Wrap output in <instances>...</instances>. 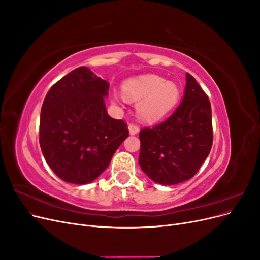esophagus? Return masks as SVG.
Wrapping results in <instances>:
<instances>
[{
    "mask_svg": "<svg viewBox=\"0 0 260 260\" xmlns=\"http://www.w3.org/2000/svg\"><path fill=\"white\" fill-rule=\"evenodd\" d=\"M128 129H129V133L131 136H135V135H137V133L139 132V127L137 124H135V123H130L129 125H128Z\"/></svg>",
    "mask_w": 260,
    "mask_h": 260,
    "instance_id": "34e87169",
    "label": "esophagus"
}]
</instances>
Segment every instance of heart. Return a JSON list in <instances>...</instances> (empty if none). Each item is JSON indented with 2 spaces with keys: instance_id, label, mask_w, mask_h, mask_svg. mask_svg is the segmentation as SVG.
Here are the masks:
<instances>
[{
  "instance_id": "1",
  "label": "heart",
  "mask_w": 260,
  "mask_h": 260,
  "mask_svg": "<svg viewBox=\"0 0 260 260\" xmlns=\"http://www.w3.org/2000/svg\"><path fill=\"white\" fill-rule=\"evenodd\" d=\"M123 98L137 102V111L143 120L153 122L167 116L177 105L180 91L176 83L157 75H143L125 80L121 86Z\"/></svg>"
}]
</instances>
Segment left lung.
Here are the masks:
<instances>
[{"mask_svg":"<svg viewBox=\"0 0 260 260\" xmlns=\"http://www.w3.org/2000/svg\"><path fill=\"white\" fill-rule=\"evenodd\" d=\"M185 76L184 95L175 113L139 135L140 167L154 182L164 185L191 179L212 145L210 102L194 77Z\"/></svg>","mask_w":260,"mask_h":260,"instance_id":"left-lung-1","label":"left lung"}]
</instances>
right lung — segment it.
Here are the masks:
<instances>
[{
	"instance_id": "1",
	"label": "right lung",
	"mask_w": 260,
	"mask_h": 260,
	"mask_svg": "<svg viewBox=\"0 0 260 260\" xmlns=\"http://www.w3.org/2000/svg\"><path fill=\"white\" fill-rule=\"evenodd\" d=\"M108 88L107 81L82 66L46 94L39 141L45 161L66 182L91 183L129 136L127 124L107 114Z\"/></svg>"
}]
</instances>
